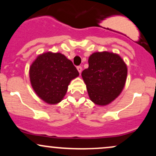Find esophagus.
Returning <instances> with one entry per match:
<instances>
[{
	"label": "esophagus",
	"mask_w": 156,
	"mask_h": 156,
	"mask_svg": "<svg viewBox=\"0 0 156 156\" xmlns=\"http://www.w3.org/2000/svg\"><path fill=\"white\" fill-rule=\"evenodd\" d=\"M77 69H78V71L79 72V73L80 74V73H81V71H82L81 66H78V67H77Z\"/></svg>",
	"instance_id": "obj_1"
}]
</instances>
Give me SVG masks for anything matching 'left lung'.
Masks as SVG:
<instances>
[{"label":"left lung","instance_id":"1","mask_svg":"<svg viewBox=\"0 0 156 156\" xmlns=\"http://www.w3.org/2000/svg\"><path fill=\"white\" fill-rule=\"evenodd\" d=\"M127 66L119 55L97 52L89 58V67L82 72L91 101L105 105L119 96L126 80Z\"/></svg>","mask_w":156,"mask_h":156}]
</instances>
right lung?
Segmentation results:
<instances>
[{
	"label": "right lung",
	"mask_w": 156,
	"mask_h": 156,
	"mask_svg": "<svg viewBox=\"0 0 156 156\" xmlns=\"http://www.w3.org/2000/svg\"><path fill=\"white\" fill-rule=\"evenodd\" d=\"M30 80L37 94L49 104L62 101L69 82L79 76L70 60L60 53L39 55L30 67Z\"/></svg>",
	"instance_id": "add662e5"
}]
</instances>
